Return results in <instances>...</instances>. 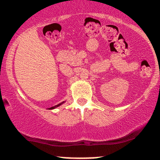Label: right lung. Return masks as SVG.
Masks as SVG:
<instances>
[{"mask_svg": "<svg viewBox=\"0 0 160 160\" xmlns=\"http://www.w3.org/2000/svg\"><path fill=\"white\" fill-rule=\"evenodd\" d=\"M62 103H64V102H62V103H60V104H57V105H56V106H54V107H52V108H49V109H54V108H56V107H58V106H59V105H61V104H62Z\"/></svg>", "mask_w": 160, "mask_h": 160, "instance_id": "1", "label": "right lung"}]
</instances>
